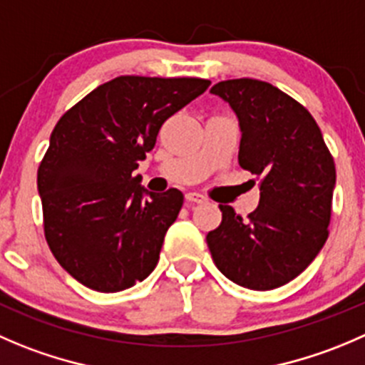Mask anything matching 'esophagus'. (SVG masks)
Instances as JSON below:
<instances>
[{
    "instance_id": "esophagus-1",
    "label": "esophagus",
    "mask_w": 365,
    "mask_h": 365,
    "mask_svg": "<svg viewBox=\"0 0 365 365\" xmlns=\"http://www.w3.org/2000/svg\"><path fill=\"white\" fill-rule=\"evenodd\" d=\"M185 200H187V203L201 205V203H205V201H207V197L201 196V194H197V192H187Z\"/></svg>"
}]
</instances>
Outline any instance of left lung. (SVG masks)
Instances as JSON below:
<instances>
[{
	"label": "left lung",
	"instance_id": "obj_1",
	"mask_svg": "<svg viewBox=\"0 0 365 365\" xmlns=\"http://www.w3.org/2000/svg\"><path fill=\"white\" fill-rule=\"evenodd\" d=\"M210 93L239 119V164L260 178L258 207L242 219L219 205L207 233L219 271L251 291H271L302 274L328 239L335 164L303 105L253 78L219 81Z\"/></svg>",
	"mask_w": 365,
	"mask_h": 365
}]
</instances>
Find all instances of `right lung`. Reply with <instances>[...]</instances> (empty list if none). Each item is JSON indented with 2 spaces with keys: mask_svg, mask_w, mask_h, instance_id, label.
Returning <instances> with one entry per match:
<instances>
[{
  "mask_svg": "<svg viewBox=\"0 0 365 365\" xmlns=\"http://www.w3.org/2000/svg\"><path fill=\"white\" fill-rule=\"evenodd\" d=\"M208 85L201 78L118 76L56 123L37 173L44 235L81 285L119 292L155 269L183 194L150 192L132 173L165 119Z\"/></svg>",
  "mask_w": 365,
  "mask_h": 365,
  "instance_id": "obj_1",
  "label": "right lung"
}]
</instances>
